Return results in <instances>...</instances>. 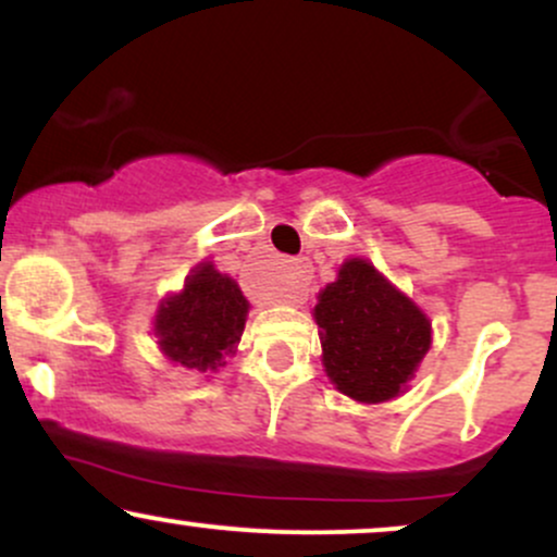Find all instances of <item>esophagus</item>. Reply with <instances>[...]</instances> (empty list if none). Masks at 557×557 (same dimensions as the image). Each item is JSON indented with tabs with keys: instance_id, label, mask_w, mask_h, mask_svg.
<instances>
[{
	"instance_id": "34e87169",
	"label": "esophagus",
	"mask_w": 557,
	"mask_h": 557,
	"mask_svg": "<svg viewBox=\"0 0 557 557\" xmlns=\"http://www.w3.org/2000/svg\"><path fill=\"white\" fill-rule=\"evenodd\" d=\"M309 261L306 259H293L287 264V274L283 283V300L287 304H300L309 293Z\"/></svg>"
}]
</instances>
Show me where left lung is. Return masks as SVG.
I'll use <instances>...</instances> for the list:
<instances>
[{"instance_id":"left-lung-1","label":"left lung","mask_w":557,"mask_h":557,"mask_svg":"<svg viewBox=\"0 0 557 557\" xmlns=\"http://www.w3.org/2000/svg\"><path fill=\"white\" fill-rule=\"evenodd\" d=\"M314 319L327 376L361 403L395 398L432 343L430 319L363 259L345 261L319 293Z\"/></svg>"}]
</instances>
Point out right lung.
Masks as SVG:
<instances>
[{
  "mask_svg": "<svg viewBox=\"0 0 557 557\" xmlns=\"http://www.w3.org/2000/svg\"><path fill=\"white\" fill-rule=\"evenodd\" d=\"M246 314L248 300L240 287L212 264H201L185 280L183 293L159 306V345L183 367L198 372L216 369L240 341Z\"/></svg>",
  "mask_w": 557,
  "mask_h": 557,
  "instance_id": "add662e5",
  "label": "right lung"
}]
</instances>
